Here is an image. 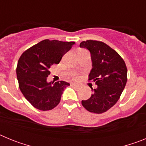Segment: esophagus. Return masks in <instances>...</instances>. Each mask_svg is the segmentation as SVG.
<instances>
[{
  "label": "esophagus",
  "instance_id": "obj_1",
  "mask_svg": "<svg viewBox=\"0 0 146 146\" xmlns=\"http://www.w3.org/2000/svg\"><path fill=\"white\" fill-rule=\"evenodd\" d=\"M71 86H72V87H73V88H74L75 89L79 88V86H78V85H77V84H75V83H72V84H71Z\"/></svg>",
  "mask_w": 146,
  "mask_h": 146
}]
</instances>
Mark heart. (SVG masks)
I'll return each instance as SVG.
<instances>
[{
  "label": "heart",
  "instance_id": "1",
  "mask_svg": "<svg viewBox=\"0 0 146 146\" xmlns=\"http://www.w3.org/2000/svg\"><path fill=\"white\" fill-rule=\"evenodd\" d=\"M72 75H73V77H74V78H76V77H77L76 74H72Z\"/></svg>",
  "mask_w": 146,
  "mask_h": 146
}]
</instances>
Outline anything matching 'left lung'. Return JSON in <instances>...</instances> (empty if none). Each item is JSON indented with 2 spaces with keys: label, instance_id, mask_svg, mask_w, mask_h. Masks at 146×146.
<instances>
[{
  "label": "left lung",
  "instance_id": "1",
  "mask_svg": "<svg viewBox=\"0 0 146 146\" xmlns=\"http://www.w3.org/2000/svg\"><path fill=\"white\" fill-rule=\"evenodd\" d=\"M80 47L91 52L93 68L88 80L97 85L96 89L92 88L91 97L82 100V106L91 113H104L115 104L124 89L127 81L126 64L115 50L100 41H83Z\"/></svg>",
  "mask_w": 146,
  "mask_h": 146
}]
</instances>
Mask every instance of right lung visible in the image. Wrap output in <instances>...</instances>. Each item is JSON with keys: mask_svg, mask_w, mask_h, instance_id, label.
<instances>
[{"mask_svg": "<svg viewBox=\"0 0 146 146\" xmlns=\"http://www.w3.org/2000/svg\"><path fill=\"white\" fill-rule=\"evenodd\" d=\"M74 42L44 39L23 52L17 66V77L23 96L40 110H50L57 106L64 89L65 81L47 82L52 64H58Z\"/></svg>", "mask_w": 146, "mask_h": 146, "instance_id": "right-lung-1", "label": "right lung"}]
</instances>
